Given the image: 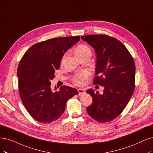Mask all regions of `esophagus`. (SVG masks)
Wrapping results in <instances>:
<instances>
[{
    "label": "esophagus",
    "instance_id": "34e87169",
    "mask_svg": "<svg viewBox=\"0 0 153 153\" xmlns=\"http://www.w3.org/2000/svg\"><path fill=\"white\" fill-rule=\"evenodd\" d=\"M77 91H78V93H79V96H81V95H83V94H85V90L84 89H81V88H79L78 89H77Z\"/></svg>",
    "mask_w": 153,
    "mask_h": 153
}]
</instances>
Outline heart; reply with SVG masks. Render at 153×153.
Instances as JSON below:
<instances>
[{
    "label": "heart",
    "instance_id": "b5f03b06",
    "mask_svg": "<svg viewBox=\"0 0 153 153\" xmlns=\"http://www.w3.org/2000/svg\"><path fill=\"white\" fill-rule=\"evenodd\" d=\"M75 53L76 56L78 58V57H80V56L82 55H86L88 53L91 54V51L87 45L81 44V45H79L76 47L75 50ZM65 56H66V53H65L63 55V56H62V62L64 61V59L65 58ZM87 78H88V74L85 72H83L76 75L73 78V82L76 84H77V85L82 86L85 84Z\"/></svg>",
    "mask_w": 153,
    "mask_h": 153
}]
</instances>
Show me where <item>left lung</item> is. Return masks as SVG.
Wrapping results in <instances>:
<instances>
[{"instance_id":"1","label":"left lung","mask_w":153,"mask_h":153,"mask_svg":"<svg viewBox=\"0 0 153 153\" xmlns=\"http://www.w3.org/2000/svg\"><path fill=\"white\" fill-rule=\"evenodd\" d=\"M94 49L97 55L93 84L104 86L103 94L89 89L93 103L86 110L96 121L104 123L115 119L126 108L135 88V65L124 45L106 35L81 37Z\"/></svg>"}]
</instances>
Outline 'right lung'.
Instances as JSON below:
<instances>
[{
	"mask_svg": "<svg viewBox=\"0 0 153 153\" xmlns=\"http://www.w3.org/2000/svg\"><path fill=\"white\" fill-rule=\"evenodd\" d=\"M79 39L77 36L39 42L22 57L17 71L20 97L26 110L36 121L47 123L57 120L64 112L67 100L78 94L76 88L67 86L52 91L50 81L60 68L64 53Z\"/></svg>",
	"mask_w": 153,
	"mask_h": 153,
	"instance_id": "obj_1",
	"label": "right lung"
}]
</instances>
